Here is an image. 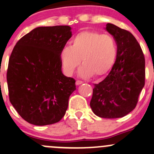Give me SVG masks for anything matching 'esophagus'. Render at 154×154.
<instances>
[{"label": "esophagus", "instance_id": "34e87169", "mask_svg": "<svg viewBox=\"0 0 154 154\" xmlns=\"http://www.w3.org/2000/svg\"><path fill=\"white\" fill-rule=\"evenodd\" d=\"M81 84H83V81H75V84H76L77 86H79V85H80Z\"/></svg>", "mask_w": 154, "mask_h": 154}]
</instances>
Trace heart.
Returning <instances> with one entry per match:
<instances>
[{
    "mask_svg": "<svg viewBox=\"0 0 154 154\" xmlns=\"http://www.w3.org/2000/svg\"><path fill=\"white\" fill-rule=\"evenodd\" d=\"M117 57L116 43L112 37L93 31H85L72 39L71 46L63 48L60 59L66 75H71L81 64L79 75L101 77L109 73Z\"/></svg>",
    "mask_w": 154,
    "mask_h": 154,
    "instance_id": "obj_1",
    "label": "heart"
}]
</instances>
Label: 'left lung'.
Instances as JSON below:
<instances>
[{
	"label": "left lung",
	"instance_id": "8db88e82",
	"mask_svg": "<svg viewBox=\"0 0 154 154\" xmlns=\"http://www.w3.org/2000/svg\"><path fill=\"white\" fill-rule=\"evenodd\" d=\"M105 29L117 43L116 60L107 76L94 84L90 106L98 117L119 118L136 106L145 85V57L131 32L110 23Z\"/></svg>",
	"mask_w": 154,
	"mask_h": 154
}]
</instances>
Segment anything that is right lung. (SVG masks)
Instances as JSON below:
<instances>
[{
	"instance_id": "1",
	"label": "right lung",
	"mask_w": 154,
	"mask_h": 154,
	"mask_svg": "<svg viewBox=\"0 0 154 154\" xmlns=\"http://www.w3.org/2000/svg\"><path fill=\"white\" fill-rule=\"evenodd\" d=\"M71 27H37L17 42L7 70L9 99L24 120L34 125L59 122L68 109L75 81L62 73L60 52Z\"/></svg>"
}]
</instances>
